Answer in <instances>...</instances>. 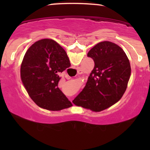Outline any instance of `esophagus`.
Instances as JSON below:
<instances>
[{"mask_svg":"<svg viewBox=\"0 0 150 150\" xmlns=\"http://www.w3.org/2000/svg\"><path fill=\"white\" fill-rule=\"evenodd\" d=\"M78 73H79V74H82V73H83V71H82L81 70V69H79V72H78ZM69 100H70V101L71 102V100H72V99H71V98H70V97H69Z\"/></svg>","mask_w":150,"mask_h":150,"instance_id":"esophagus-1","label":"esophagus"}]
</instances>
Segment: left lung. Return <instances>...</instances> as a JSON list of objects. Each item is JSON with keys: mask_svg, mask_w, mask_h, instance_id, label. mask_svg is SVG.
Returning <instances> with one entry per match:
<instances>
[{"mask_svg": "<svg viewBox=\"0 0 150 150\" xmlns=\"http://www.w3.org/2000/svg\"><path fill=\"white\" fill-rule=\"evenodd\" d=\"M95 63L85 87L73 100L77 106L99 112L118 102L126 91L131 74L123 49L110 42L98 43L88 52Z\"/></svg>", "mask_w": 150, "mask_h": 150, "instance_id": "left-lung-1", "label": "left lung"}]
</instances>
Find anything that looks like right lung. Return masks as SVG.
<instances>
[{
  "label": "right lung",
  "mask_w": 150,
  "mask_h": 150,
  "mask_svg": "<svg viewBox=\"0 0 150 150\" xmlns=\"http://www.w3.org/2000/svg\"><path fill=\"white\" fill-rule=\"evenodd\" d=\"M69 66L66 52L54 40H39L28 49L21 64L20 76L37 105L50 110H60L72 106L58 87L59 74Z\"/></svg>",
  "instance_id": "right-lung-1"
}]
</instances>
